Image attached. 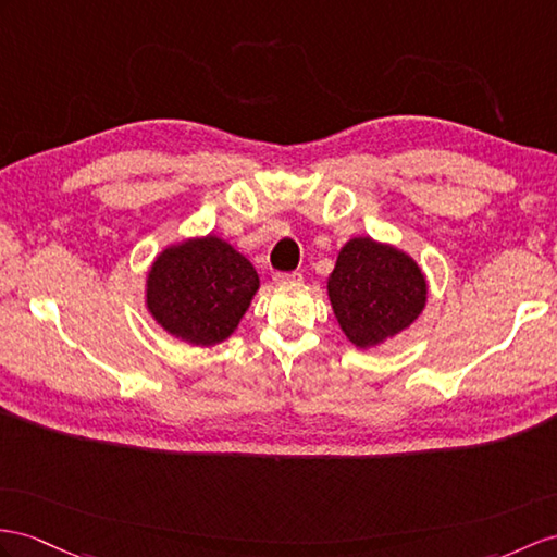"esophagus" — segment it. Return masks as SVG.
<instances>
[{"mask_svg": "<svg viewBox=\"0 0 557 557\" xmlns=\"http://www.w3.org/2000/svg\"><path fill=\"white\" fill-rule=\"evenodd\" d=\"M300 281H302L300 271H276L274 274V283H278V286H286V283H300Z\"/></svg>", "mask_w": 557, "mask_h": 557, "instance_id": "obj_1", "label": "esophagus"}]
</instances>
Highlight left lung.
Masks as SVG:
<instances>
[{"label":"left lung","mask_w":557,"mask_h":557,"mask_svg":"<svg viewBox=\"0 0 557 557\" xmlns=\"http://www.w3.org/2000/svg\"><path fill=\"white\" fill-rule=\"evenodd\" d=\"M425 276L409 255L371 238H351L337 255L329 297L341 329L371 347L409 329L425 307Z\"/></svg>","instance_id":"8db88e82"}]
</instances>
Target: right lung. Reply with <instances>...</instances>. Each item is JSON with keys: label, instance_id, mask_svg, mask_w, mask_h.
<instances>
[{"label": "right lung", "instance_id": "right-lung-1", "mask_svg": "<svg viewBox=\"0 0 557 557\" xmlns=\"http://www.w3.org/2000/svg\"><path fill=\"white\" fill-rule=\"evenodd\" d=\"M146 286L148 309L162 329L210 347L236 331L260 278L228 243L206 236L162 250Z\"/></svg>", "mask_w": 557, "mask_h": 557}]
</instances>
